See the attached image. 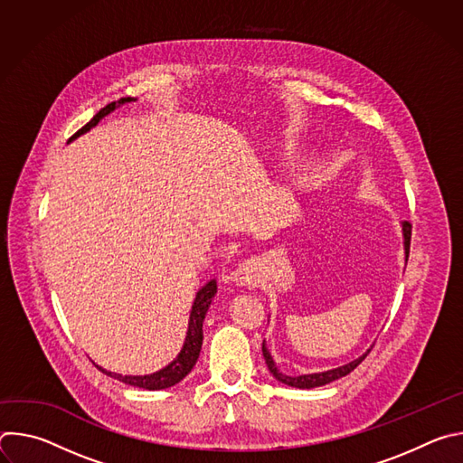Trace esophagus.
<instances>
[{
  "mask_svg": "<svg viewBox=\"0 0 463 463\" xmlns=\"http://www.w3.org/2000/svg\"><path fill=\"white\" fill-rule=\"evenodd\" d=\"M258 269L252 266V263H243L236 271H234V282L240 286H256L258 282Z\"/></svg>",
  "mask_w": 463,
  "mask_h": 463,
  "instance_id": "esophagus-1",
  "label": "esophagus"
}]
</instances>
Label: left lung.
I'll return each mask as SVG.
<instances>
[{"mask_svg": "<svg viewBox=\"0 0 463 463\" xmlns=\"http://www.w3.org/2000/svg\"><path fill=\"white\" fill-rule=\"evenodd\" d=\"M403 236H405V254H407V258H409V252H411V236H412V225H411V222H403ZM261 354H263V359H266V364H268L269 372H271L273 377L279 379L280 383H284V384H288V386H295V388H315V386H322V384H327V383H332V381H335V379H341V377L348 375L352 370H355V368L364 361V357L370 354V350H368L364 355H361L359 359H355V361H352V363H348V364H345V366H339V368H334V370H327V372H318V373H307V375H286V373H282V372L277 368V364H275L271 354L268 352L266 345H261Z\"/></svg>", "mask_w": 463, "mask_h": 463, "instance_id": "1", "label": "left lung"}]
</instances>
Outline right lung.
<instances>
[{
	"mask_svg": "<svg viewBox=\"0 0 463 463\" xmlns=\"http://www.w3.org/2000/svg\"><path fill=\"white\" fill-rule=\"evenodd\" d=\"M136 99L131 97H126V99H120L118 102H111L108 106H104L86 126H82L77 134L71 137H79L82 134H86L88 129H91L93 126L99 124V120L108 115L109 111L115 109L117 104H124V102H131ZM216 280H211L209 284H205L200 291H197L195 295V300H194V306H192V313H190V322H188V334H186V339H184V345H183V350L181 354L175 357V361H172L166 368L152 373V375H120V373H111V372H106L102 370L106 375H111L126 384H131V386H137V388H145V390H163V388H168V386H174L175 383H179L195 364L197 357H200V352H202V343H203V318L207 315V309L213 302V297L216 295Z\"/></svg>",
	"mask_w": 463,
	"mask_h": 463,
	"instance_id": "add662e5",
	"label": "right lung"
}]
</instances>
